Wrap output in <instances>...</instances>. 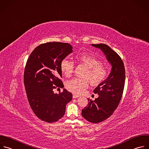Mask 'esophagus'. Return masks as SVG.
Returning a JSON list of instances; mask_svg holds the SVG:
<instances>
[{
	"label": "esophagus",
	"instance_id": "esophagus-1",
	"mask_svg": "<svg viewBox=\"0 0 149 149\" xmlns=\"http://www.w3.org/2000/svg\"><path fill=\"white\" fill-rule=\"evenodd\" d=\"M79 97V96L78 95H75V94L73 95V99H75V98H77V97Z\"/></svg>",
	"mask_w": 149,
	"mask_h": 149
}]
</instances>
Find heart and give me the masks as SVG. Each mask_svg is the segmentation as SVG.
<instances>
[{
	"mask_svg": "<svg viewBox=\"0 0 149 149\" xmlns=\"http://www.w3.org/2000/svg\"><path fill=\"white\" fill-rule=\"evenodd\" d=\"M77 60L87 68L83 77L85 79L74 78L66 83L68 90L74 94L80 95L85 92L88 86V80L94 86H97L104 81L109 75V70L102 65V62L89 52H83L76 56ZM74 63L65 58L61 63V69L66 77H70L74 69Z\"/></svg>",
	"mask_w": 149,
	"mask_h": 149,
	"instance_id": "obj_1",
	"label": "heart"
}]
</instances>
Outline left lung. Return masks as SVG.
<instances>
[{
    "label": "left lung",
    "instance_id": "left-lung-1",
    "mask_svg": "<svg viewBox=\"0 0 149 149\" xmlns=\"http://www.w3.org/2000/svg\"><path fill=\"white\" fill-rule=\"evenodd\" d=\"M100 49L111 65L109 76L93 91L99 97L95 100L88 99L87 106L81 110V115L86 120L98 123L110 117L119 104L125 83V69L122 58L105 44L92 45Z\"/></svg>",
    "mask_w": 149,
    "mask_h": 149
}]
</instances>
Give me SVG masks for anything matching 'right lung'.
<instances>
[{
	"label": "right lung",
	"mask_w": 149,
	"mask_h": 149,
	"mask_svg": "<svg viewBox=\"0 0 149 149\" xmlns=\"http://www.w3.org/2000/svg\"><path fill=\"white\" fill-rule=\"evenodd\" d=\"M67 43L47 42L37 46L30 54L24 68V84L32 110L40 120L53 123L64 116L72 94L64 88L54 94L53 89L64 87L61 69L63 58L72 52Z\"/></svg>",
	"instance_id": "1"
}]
</instances>
